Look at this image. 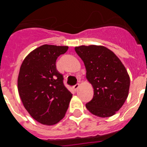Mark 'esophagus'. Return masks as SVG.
Returning <instances> with one entry per match:
<instances>
[{
  "label": "esophagus",
  "mask_w": 147,
  "mask_h": 147,
  "mask_svg": "<svg viewBox=\"0 0 147 147\" xmlns=\"http://www.w3.org/2000/svg\"><path fill=\"white\" fill-rule=\"evenodd\" d=\"M79 87H80V85L79 84H76V85L73 86V89L74 90H76L79 88Z\"/></svg>",
  "instance_id": "1"
}]
</instances>
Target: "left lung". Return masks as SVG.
<instances>
[{"label":"left lung","instance_id":"8db88e82","mask_svg":"<svg viewBox=\"0 0 147 147\" xmlns=\"http://www.w3.org/2000/svg\"><path fill=\"white\" fill-rule=\"evenodd\" d=\"M75 51L82 59L86 77L94 94L86 108L98 117L113 115L122 107L129 93V76L112 51L102 45H81Z\"/></svg>","mask_w":147,"mask_h":147}]
</instances>
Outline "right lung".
<instances>
[{
    "mask_svg": "<svg viewBox=\"0 0 147 147\" xmlns=\"http://www.w3.org/2000/svg\"><path fill=\"white\" fill-rule=\"evenodd\" d=\"M67 46L43 45L23 60L18 80L19 95L26 110L42 124L53 125L65 115L72 97L58 72L56 61Z\"/></svg>",
    "mask_w": 147,
    "mask_h": 147,
    "instance_id": "obj_1",
    "label": "right lung"
}]
</instances>
